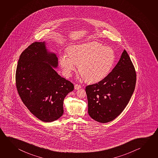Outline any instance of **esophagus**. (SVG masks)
I'll use <instances>...</instances> for the list:
<instances>
[{
  "instance_id": "esophagus-1",
  "label": "esophagus",
  "mask_w": 158,
  "mask_h": 158,
  "mask_svg": "<svg viewBox=\"0 0 158 158\" xmlns=\"http://www.w3.org/2000/svg\"><path fill=\"white\" fill-rule=\"evenodd\" d=\"M81 88V85H79V84H75V86H74V88H75V89H76V90H78V89H80Z\"/></svg>"
}]
</instances>
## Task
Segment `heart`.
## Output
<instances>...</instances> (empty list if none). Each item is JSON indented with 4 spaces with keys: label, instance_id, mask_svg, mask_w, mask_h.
I'll return each mask as SVG.
<instances>
[{
    "label": "heart",
    "instance_id": "heart-1",
    "mask_svg": "<svg viewBox=\"0 0 158 158\" xmlns=\"http://www.w3.org/2000/svg\"><path fill=\"white\" fill-rule=\"evenodd\" d=\"M59 61L67 77L78 65L80 78L86 79L89 82H97L110 72L115 61V53L111 48L90 42L73 46L68 53L60 56Z\"/></svg>",
    "mask_w": 158,
    "mask_h": 158
}]
</instances>
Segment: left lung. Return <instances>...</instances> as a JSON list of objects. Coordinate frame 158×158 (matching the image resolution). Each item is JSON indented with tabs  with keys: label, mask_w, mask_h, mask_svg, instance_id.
<instances>
[{
	"label": "left lung",
	"mask_w": 158,
	"mask_h": 158,
	"mask_svg": "<svg viewBox=\"0 0 158 158\" xmlns=\"http://www.w3.org/2000/svg\"><path fill=\"white\" fill-rule=\"evenodd\" d=\"M136 80L135 68L124 49L118 64L105 78L86 86L89 115L102 123L115 119L129 102Z\"/></svg>",
	"instance_id": "8db88e82"
}]
</instances>
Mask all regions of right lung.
Listing matches in <instances>:
<instances>
[{
  "instance_id": "add662e5",
  "label": "right lung",
  "mask_w": 158,
  "mask_h": 158,
  "mask_svg": "<svg viewBox=\"0 0 158 158\" xmlns=\"http://www.w3.org/2000/svg\"><path fill=\"white\" fill-rule=\"evenodd\" d=\"M58 64V58L48 52L44 42L31 44L18 62V93L29 110L42 122H53L62 116L64 98L74 90V84L53 68Z\"/></svg>"
}]
</instances>
